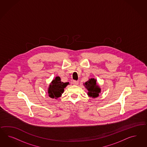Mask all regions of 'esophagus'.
I'll return each mask as SVG.
<instances>
[{
	"label": "esophagus",
	"mask_w": 147,
	"mask_h": 147,
	"mask_svg": "<svg viewBox=\"0 0 147 147\" xmlns=\"http://www.w3.org/2000/svg\"><path fill=\"white\" fill-rule=\"evenodd\" d=\"M73 85H78L79 84V81H73Z\"/></svg>",
	"instance_id": "34e87169"
}]
</instances>
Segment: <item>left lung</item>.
Wrapping results in <instances>:
<instances>
[{"label": "left lung", "mask_w": 147, "mask_h": 147, "mask_svg": "<svg viewBox=\"0 0 147 147\" xmlns=\"http://www.w3.org/2000/svg\"><path fill=\"white\" fill-rule=\"evenodd\" d=\"M84 85L87 89V95L90 98H97L99 96V94L101 93V88L96 83V80L94 78L89 79L84 84Z\"/></svg>", "instance_id": "1"}]
</instances>
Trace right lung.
<instances>
[{"label": "right lung", "instance_id": "obj_1", "mask_svg": "<svg viewBox=\"0 0 147 147\" xmlns=\"http://www.w3.org/2000/svg\"><path fill=\"white\" fill-rule=\"evenodd\" d=\"M68 85H69V82L63 83L61 81L59 76H56L49 84L47 89L49 97L56 99L60 98L64 92V88H66Z\"/></svg>", "mask_w": 147, "mask_h": 147}]
</instances>
